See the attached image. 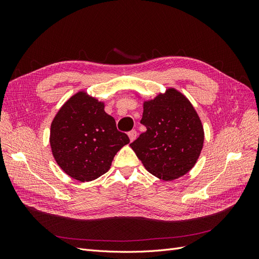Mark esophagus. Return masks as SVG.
Wrapping results in <instances>:
<instances>
[{"mask_svg":"<svg viewBox=\"0 0 259 259\" xmlns=\"http://www.w3.org/2000/svg\"><path fill=\"white\" fill-rule=\"evenodd\" d=\"M128 137H130L131 142H134V140H135L136 137H137V132H136L135 130H133V131L128 132Z\"/></svg>","mask_w":259,"mask_h":259,"instance_id":"obj_1","label":"esophagus"}]
</instances>
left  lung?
Masks as SVG:
<instances>
[{"label": "left lung", "mask_w": 259, "mask_h": 259, "mask_svg": "<svg viewBox=\"0 0 259 259\" xmlns=\"http://www.w3.org/2000/svg\"><path fill=\"white\" fill-rule=\"evenodd\" d=\"M145 133L130 146L146 169L170 182L187 174L197 163L204 143L200 117L188 98L167 89L144 101Z\"/></svg>", "instance_id": "8db88e82"}]
</instances>
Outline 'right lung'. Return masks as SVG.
<instances>
[{
    "mask_svg": "<svg viewBox=\"0 0 259 259\" xmlns=\"http://www.w3.org/2000/svg\"><path fill=\"white\" fill-rule=\"evenodd\" d=\"M130 143L116 130L105 104L84 91L70 97L55 115L50 144L55 161L79 182H92L109 170L120 149Z\"/></svg>",
    "mask_w": 259,
    "mask_h": 259,
    "instance_id": "obj_1",
    "label": "right lung"
}]
</instances>
